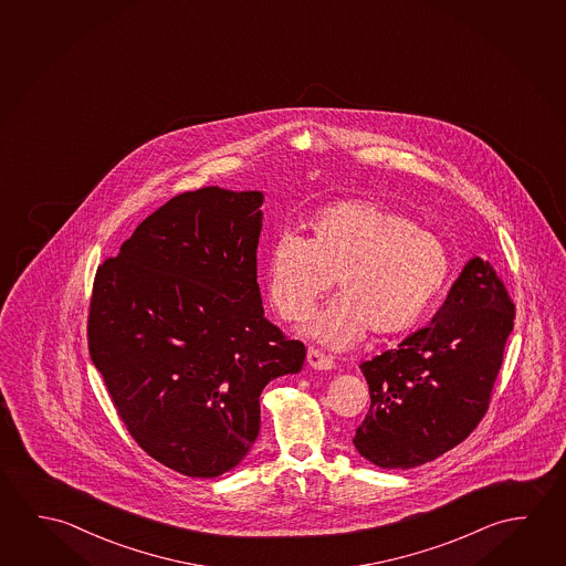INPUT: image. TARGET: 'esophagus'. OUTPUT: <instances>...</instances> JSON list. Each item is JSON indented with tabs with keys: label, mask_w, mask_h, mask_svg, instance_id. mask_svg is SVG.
Listing matches in <instances>:
<instances>
[{
	"label": "esophagus",
	"mask_w": 566,
	"mask_h": 566,
	"mask_svg": "<svg viewBox=\"0 0 566 566\" xmlns=\"http://www.w3.org/2000/svg\"><path fill=\"white\" fill-rule=\"evenodd\" d=\"M307 363H310V367H314L317 371H332L335 367L334 359L329 355H325V353L314 349V347L307 349Z\"/></svg>",
	"instance_id": "obj_1"
}]
</instances>
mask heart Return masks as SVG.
Instances as JSON below:
<instances>
[{"label":"heart","mask_w":566,"mask_h":566,"mask_svg":"<svg viewBox=\"0 0 566 566\" xmlns=\"http://www.w3.org/2000/svg\"><path fill=\"white\" fill-rule=\"evenodd\" d=\"M307 237L282 232L269 254L270 300L286 319H304L334 284L339 292L307 324L332 349H349L371 329L402 334L427 314L452 274L436 232L387 205L349 199L315 211Z\"/></svg>","instance_id":"obj_1"}]
</instances>
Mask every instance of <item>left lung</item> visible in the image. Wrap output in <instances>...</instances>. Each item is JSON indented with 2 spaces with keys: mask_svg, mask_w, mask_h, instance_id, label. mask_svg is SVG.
I'll list each match as a JSON object with an SVG mask.
<instances>
[{
  "mask_svg": "<svg viewBox=\"0 0 566 566\" xmlns=\"http://www.w3.org/2000/svg\"><path fill=\"white\" fill-rule=\"evenodd\" d=\"M515 306L488 260H468L432 322L361 363L371 407L353 436L387 470L432 462L472 434L490 407Z\"/></svg>",
  "mask_w": 566,
  "mask_h": 566,
  "instance_id": "left-lung-1",
  "label": "left lung"
}]
</instances>
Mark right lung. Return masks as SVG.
Listing matches in <instances>:
<instances>
[{
  "instance_id": "right-lung-1",
  "label": "right lung",
  "mask_w": 566,
  "mask_h": 566,
  "mask_svg": "<svg viewBox=\"0 0 566 566\" xmlns=\"http://www.w3.org/2000/svg\"><path fill=\"white\" fill-rule=\"evenodd\" d=\"M260 191L203 187L138 224L94 279L88 352L139 448L189 478L249 454L260 392L302 371L304 343L264 317Z\"/></svg>"
}]
</instances>
